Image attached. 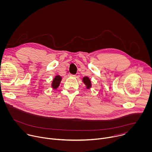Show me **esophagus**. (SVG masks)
Segmentation results:
<instances>
[{
	"label": "esophagus",
	"instance_id": "obj_1",
	"mask_svg": "<svg viewBox=\"0 0 152 152\" xmlns=\"http://www.w3.org/2000/svg\"><path fill=\"white\" fill-rule=\"evenodd\" d=\"M69 76H73V77H75V75H72V74H69Z\"/></svg>",
	"mask_w": 152,
	"mask_h": 152
}]
</instances>
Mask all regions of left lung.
Returning a JSON list of instances; mask_svg holds the SVG:
<instances>
[{
  "mask_svg": "<svg viewBox=\"0 0 152 152\" xmlns=\"http://www.w3.org/2000/svg\"><path fill=\"white\" fill-rule=\"evenodd\" d=\"M83 81L84 82V83L86 85V86H87V88H89L91 86V80L88 77H85L83 78Z\"/></svg>",
  "mask_w": 152,
  "mask_h": 152,
  "instance_id": "obj_1",
  "label": "left lung"
}]
</instances>
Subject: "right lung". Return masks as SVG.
<instances>
[{
	"label": "right lung",
	"instance_id": "obj_1",
	"mask_svg": "<svg viewBox=\"0 0 152 152\" xmlns=\"http://www.w3.org/2000/svg\"><path fill=\"white\" fill-rule=\"evenodd\" d=\"M61 80V77L60 76H56L54 79L53 81V83H52L53 88L54 89H56L59 86Z\"/></svg>",
	"mask_w": 152,
	"mask_h": 152
}]
</instances>
